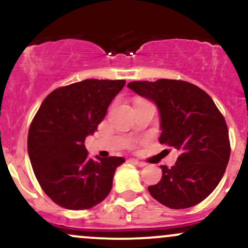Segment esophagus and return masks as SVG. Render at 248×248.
I'll list each match as a JSON object with an SVG mask.
<instances>
[{
  "mask_svg": "<svg viewBox=\"0 0 248 248\" xmlns=\"http://www.w3.org/2000/svg\"><path fill=\"white\" fill-rule=\"evenodd\" d=\"M130 161H132L134 164H136V166L140 167V168H143V167H146V166H147V164L144 163V162H141V161L136 160V158H132V160H130Z\"/></svg>",
  "mask_w": 248,
  "mask_h": 248,
  "instance_id": "1",
  "label": "esophagus"
}]
</instances>
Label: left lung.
I'll return each instance as SVG.
<instances>
[{
    "label": "left lung",
    "mask_w": 248,
    "mask_h": 248,
    "mask_svg": "<svg viewBox=\"0 0 248 248\" xmlns=\"http://www.w3.org/2000/svg\"><path fill=\"white\" fill-rule=\"evenodd\" d=\"M128 88L153 101L160 114L161 143L179 156L171 168L161 166L162 178L148 186L170 209H186L204 201L218 186L230 160L229 130L207 93L182 80L132 81Z\"/></svg>",
    "instance_id": "left-lung-1"
}]
</instances>
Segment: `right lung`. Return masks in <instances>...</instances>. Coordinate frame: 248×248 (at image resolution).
<instances>
[{"instance_id":"obj_1","label":"right lung","mask_w":248,"mask_h":248,"mask_svg":"<svg viewBox=\"0 0 248 248\" xmlns=\"http://www.w3.org/2000/svg\"><path fill=\"white\" fill-rule=\"evenodd\" d=\"M124 80L86 79L51 92L28 134V153L42 189L59 206L86 210L101 203L124 157L88 156L85 139L95 132Z\"/></svg>"}]
</instances>
